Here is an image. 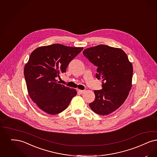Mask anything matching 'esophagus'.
Wrapping results in <instances>:
<instances>
[{
  "instance_id": "obj_1",
  "label": "esophagus",
  "mask_w": 157,
  "mask_h": 157,
  "mask_svg": "<svg viewBox=\"0 0 157 157\" xmlns=\"http://www.w3.org/2000/svg\"><path fill=\"white\" fill-rule=\"evenodd\" d=\"M78 92L80 94H84L85 92V90H78Z\"/></svg>"
}]
</instances>
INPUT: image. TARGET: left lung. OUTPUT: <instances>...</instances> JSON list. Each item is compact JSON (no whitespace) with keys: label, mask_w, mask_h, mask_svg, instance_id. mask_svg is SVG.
I'll list each match as a JSON object with an SVG mask.
<instances>
[{"label":"left lung","mask_w":157,"mask_h":157,"mask_svg":"<svg viewBox=\"0 0 157 157\" xmlns=\"http://www.w3.org/2000/svg\"><path fill=\"white\" fill-rule=\"evenodd\" d=\"M83 54L97 67L96 77L102 80V89L94 90L95 99L89 106L94 113L109 114L123 104L129 94L132 63L124 51L103 44L86 48Z\"/></svg>","instance_id":"left-lung-1"}]
</instances>
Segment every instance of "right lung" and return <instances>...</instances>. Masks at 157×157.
Returning a JSON list of instances; mask_svg holds the SVG:
<instances>
[{
    "instance_id": "1",
    "label": "right lung",
    "mask_w": 157,
    "mask_h": 157,
    "mask_svg": "<svg viewBox=\"0 0 157 157\" xmlns=\"http://www.w3.org/2000/svg\"><path fill=\"white\" fill-rule=\"evenodd\" d=\"M83 49L54 44L40 47L30 54L24 68L27 91L44 112H62L77 94L75 89L60 84L56 79L60 73L66 72L69 63Z\"/></svg>"
}]
</instances>
